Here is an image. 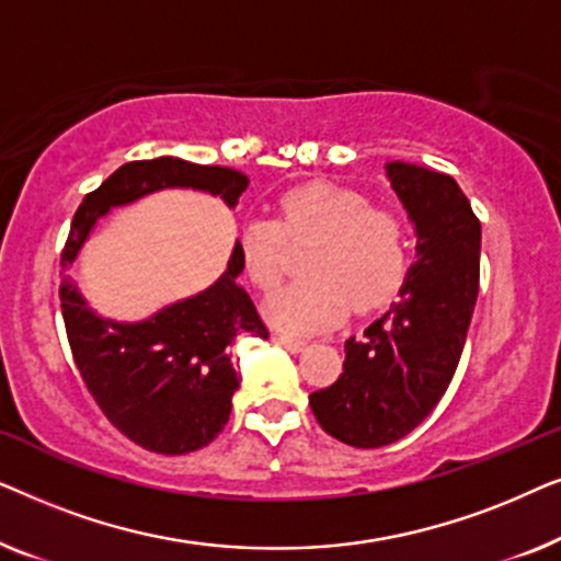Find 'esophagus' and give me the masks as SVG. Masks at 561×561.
<instances>
[{
    "mask_svg": "<svg viewBox=\"0 0 561 561\" xmlns=\"http://www.w3.org/2000/svg\"><path fill=\"white\" fill-rule=\"evenodd\" d=\"M275 342L283 344V347H286L288 352H301V350H306V342H304V340H294V336H286V334L275 336Z\"/></svg>",
    "mask_w": 561,
    "mask_h": 561,
    "instance_id": "obj_1",
    "label": "esophagus"
}]
</instances>
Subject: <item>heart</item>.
Returning a JSON list of instances; mask_svg holds the SVG:
<instances>
[{
  "label": "heart",
  "instance_id": "b5f03b06",
  "mask_svg": "<svg viewBox=\"0 0 561 561\" xmlns=\"http://www.w3.org/2000/svg\"><path fill=\"white\" fill-rule=\"evenodd\" d=\"M278 221L248 219L240 229V263L257 290L283 278V242L317 237L304 271L311 278L267 298L265 317L288 334H317L350 313L370 311L401 288L409 271L403 219L373 206L355 188L313 181L280 196Z\"/></svg>",
  "mask_w": 561,
  "mask_h": 561
}]
</instances>
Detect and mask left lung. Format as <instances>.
<instances>
[{
	"mask_svg": "<svg viewBox=\"0 0 561 561\" xmlns=\"http://www.w3.org/2000/svg\"><path fill=\"white\" fill-rule=\"evenodd\" d=\"M386 175L416 229L398 301L344 342V373L309 396L319 426L357 449L411 434L449 388L478 301L480 221L447 173L393 160Z\"/></svg>",
	"mask_w": 561,
	"mask_h": 561,
	"instance_id": "left-lung-1",
	"label": "left lung"
}]
</instances>
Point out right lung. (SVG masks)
Wrapping results in <instances>:
<instances>
[{"label":"right lung","mask_w":561,"mask_h":561,"mask_svg":"<svg viewBox=\"0 0 561 561\" xmlns=\"http://www.w3.org/2000/svg\"><path fill=\"white\" fill-rule=\"evenodd\" d=\"M250 179L221 165H196L163 156L117 168L76 211L60 265L71 267L99 219L117 206L163 188H194L219 196L229 209ZM240 248L227 271L142 321H114L91 309L76 280L60 283V309L71 352L89 393L127 439L158 455H186L217 439L240 388L232 342L248 334L267 340L248 290L237 286Z\"/></svg>","instance_id":"right-lung-1"}]
</instances>
